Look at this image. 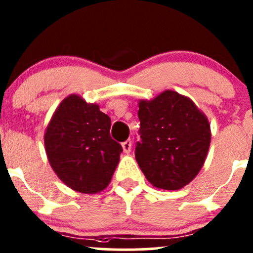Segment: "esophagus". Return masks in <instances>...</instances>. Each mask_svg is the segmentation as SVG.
Instances as JSON below:
<instances>
[{"mask_svg":"<svg viewBox=\"0 0 253 253\" xmlns=\"http://www.w3.org/2000/svg\"><path fill=\"white\" fill-rule=\"evenodd\" d=\"M122 147H123L124 152L130 153V150H131V141H130V140L124 141L123 143H122Z\"/></svg>","mask_w":253,"mask_h":253,"instance_id":"esophagus-1","label":"esophagus"}]
</instances>
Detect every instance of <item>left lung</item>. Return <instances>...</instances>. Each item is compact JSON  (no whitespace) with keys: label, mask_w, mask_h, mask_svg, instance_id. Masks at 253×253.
I'll use <instances>...</instances> for the list:
<instances>
[{"label":"left lung","mask_w":253,"mask_h":253,"mask_svg":"<svg viewBox=\"0 0 253 253\" xmlns=\"http://www.w3.org/2000/svg\"><path fill=\"white\" fill-rule=\"evenodd\" d=\"M138 107V166L155 188L181 189L206 161L211 138L208 119L189 98L173 90L142 100Z\"/></svg>","instance_id":"8db88e82"}]
</instances>
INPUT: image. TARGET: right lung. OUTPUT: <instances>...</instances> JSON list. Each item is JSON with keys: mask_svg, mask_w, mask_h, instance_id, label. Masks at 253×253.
Listing matches in <instances>:
<instances>
[{"mask_svg": "<svg viewBox=\"0 0 253 253\" xmlns=\"http://www.w3.org/2000/svg\"><path fill=\"white\" fill-rule=\"evenodd\" d=\"M110 127L109 116L80 96L69 95L59 104L44 142L51 167L65 185L82 194L109 185L123 152Z\"/></svg>", "mask_w": 253, "mask_h": 253, "instance_id": "1", "label": "right lung"}]
</instances>
